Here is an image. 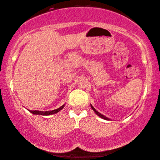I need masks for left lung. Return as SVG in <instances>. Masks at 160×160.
<instances>
[{"label":"left lung","instance_id":"obj_1","mask_svg":"<svg viewBox=\"0 0 160 160\" xmlns=\"http://www.w3.org/2000/svg\"><path fill=\"white\" fill-rule=\"evenodd\" d=\"M91 107H92V109H93V110L94 111H95V112L96 113V114H97L98 115V116L99 117H101V118H103V119H105V120H109V118H107V117H106V116H104V115H102V114H101V113H100L99 112H98L97 110H96V109H95V108H94V107H92V106L91 105Z\"/></svg>","mask_w":160,"mask_h":160}]
</instances>
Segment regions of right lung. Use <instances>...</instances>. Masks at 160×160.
<instances>
[{
  "label": "right lung",
  "instance_id": "obj_1",
  "mask_svg": "<svg viewBox=\"0 0 160 160\" xmlns=\"http://www.w3.org/2000/svg\"><path fill=\"white\" fill-rule=\"evenodd\" d=\"M65 107V104L62 105V107H59L58 109H56L54 110H51V111H38V110H30V112L32 114H35V115H53L55 114V113L58 112L59 111H60L61 109H63V107Z\"/></svg>",
  "mask_w": 160,
  "mask_h": 160
}]
</instances>
